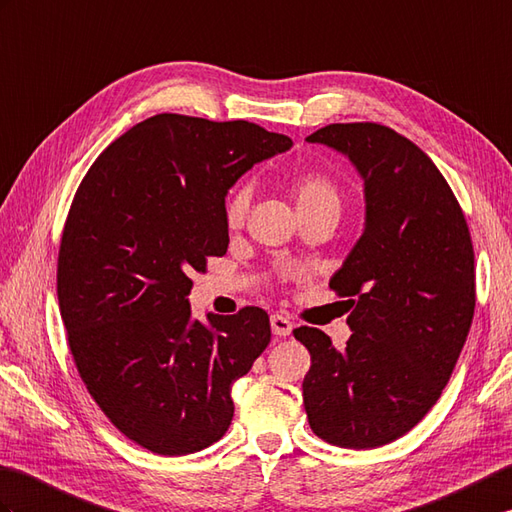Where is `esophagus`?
I'll return each mask as SVG.
<instances>
[{
    "label": "esophagus",
    "mask_w": 512,
    "mask_h": 512,
    "mask_svg": "<svg viewBox=\"0 0 512 512\" xmlns=\"http://www.w3.org/2000/svg\"><path fill=\"white\" fill-rule=\"evenodd\" d=\"M270 327H272V334L279 336V338L290 336V334H292V329H294L292 320H290V318H285V316H281V314H272V316H270Z\"/></svg>",
    "instance_id": "1"
}]
</instances>
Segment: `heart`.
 <instances>
[{
    "label": "heart",
    "instance_id": "obj_1",
    "mask_svg": "<svg viewBox=\"0 0 512 512\" xmlns=\"http://www.w3.org/2000/svg\"><path fill=\"white\" fill-rule=\"evenodd\" d=\"M294 198L299 211L305 209H336L340 213V194L336 185L323 174H303L294 181ZM251 207V187H235L227 200V222L231 227L242 224Z\"/></svg>",
    "mask_w": 512,
    "mask_h": 512
}]
</instances>
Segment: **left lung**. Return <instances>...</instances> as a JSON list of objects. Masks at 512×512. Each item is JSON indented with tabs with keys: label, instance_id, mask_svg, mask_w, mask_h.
Here are the masks:
<instances>
[{
	"label": "left lung",
	"instance_id": "obj_1",
	"mask_svg": "<svg viewBox=\"0 0 512 512\" xmlns=\"http://www.w3.org/2000/svg\"><path fill=\"white\" fill-rule=\"evenodd\" d=\"M305 141L340 152L364 183L362 235L329 281L353 307L347 347L294 329L312 355L305 412L331 445L382 447L430 412L465 347L475 307L469 227L432 159L392 128L329 124Z\"/></svg>",
	"mask_w": 512,
	"mask_h": 512
}]
</instances>
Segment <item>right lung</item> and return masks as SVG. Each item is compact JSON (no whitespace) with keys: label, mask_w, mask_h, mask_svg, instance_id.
Listing matches in <instances>:
<instances>
[{"label":"right lung","mask_w":512,"mask_h":512,"mask_svg":"<svg viewBox=\"0 0 512 512\" xmlns=\"http://www.w3.org/2000/svg\"><path fill=\"white\" fill-rule=\"evenodd\" d=\"M290 148L244 120L161 113L115 139L71 202L56 275L69 349L106 417L154 454L220 441L233 382L268 347L259 307L194 318L189 275L227 253L237 178Z\"/></svg>","instance_id":"add662e5"}]
</instances>
